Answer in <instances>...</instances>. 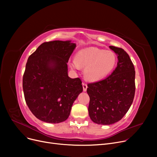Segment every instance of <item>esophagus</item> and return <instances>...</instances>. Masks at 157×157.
I'll use <instances>...</instances> for the list:
<instances>
[{
	"label": "esophagus",
	"instance_id": "esophagus-1",
	"mask_svg": "<svg viewBox=\"0 0 157 157\" xmlns=\"http://www.w3.org/2000/svg\"><path fill=\"white\" fill-rule=\"evenodd\" d=\"M82 85H83V91H84V92H86V90H87V88H88L87 85H86V83H82Z\"/></svg>",
	"mask_w": 157,
	"mask_h": 157
}]
</instances>
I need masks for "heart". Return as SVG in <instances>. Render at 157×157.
Wrapping results in <instances>:
<instances>
[{"label":"heart","mask_w":157,"mask_h":157,"mask_svg":"<svg viewBox=\"0 0 157 157\" xmlns=\"http://www.w3.org/2000/svg\"><path fill=\"white\" fill-rule=\"evenodd\" d=\"M117 56L113 52L96 47H88L79 50L69 65L73 69L85 67L84 75L90 81H99L110 74L117 64Z\"/></svg>","instance_id":"1"}]
</instances>
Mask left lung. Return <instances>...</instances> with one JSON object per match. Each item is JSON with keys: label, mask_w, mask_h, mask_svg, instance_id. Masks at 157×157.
<instances>
[{"label": "left lung", "mask_w": 157, "mask_h": 157, "mask_svg": "<svg viewBox=\"0 0 157 157\" xmlns=\"http://www.w3.org/2000/svg\"><path fill=\"white\" fill-rule=\"evenodd\" d=\"M109 48L118 56L117 67L103 80L88 84L90 118L99 125H111L127 113L135 95V69L124 49Z\"/></svg>", "instance_id": "left-lung-1"}]
</instances>
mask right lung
Returning <instances> with one entry per match:
<instances>
[{"mask_svg":"<svg viewBox=\"0 0 157 157\" xmlns=\"http://www.w3.org/2000/svg\"><path fill=\"white\" fill-rule=\"evenodd\" d=\"M76 47L71 40L49 41L40 44L29 57L23 77L25 99L41 121H65L83 92L81 79L68 76L67 62Z\"/></svg>","mask_w":157,"mask_h":157,"instance_id":"right-lung-1","label":"right lung"}]
</instances>
